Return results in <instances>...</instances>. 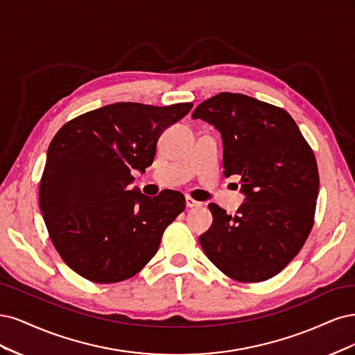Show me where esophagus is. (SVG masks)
Returning <instances> with one entry per match:
<instances>
[{"label": "esophagus", "mask_w": 355, "mask_h": 355, "mask_svg": "<svg viewBox=\"0 0 355 355\" xmlns=\"http://www.w3.org/2000/svg\"><path fill=\"white\" fill-rule=\"evenodd\" d=\"M200 205V202H198V200H194V199H191L190 196H186V207L187 208H193V207H199Z\"/></svg>", "instance_id": "34e87169"}]
</instances>
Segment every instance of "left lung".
<instances>
[{
  "label": "left lung",
  "mask_w": 355,
  "mask_h": 355,
  "mask_svg": "<svg viewBox=\"0 0 355 355\" xmlns=\"http://www.w3.org/2000/svg\"><path fill=\"white\" fill-rule=\"evenodd\" d=\"M220 131L224 175H240L234 216L211 203L203 252L228 277L262 282L279 274L310 234L318 196L314 153L288 112L254 97L221 93L194 109Z\"/></svg>",
  "instance_id": "1"
}]
</instances>
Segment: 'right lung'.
Here are the masks:
<instances>
[{"mask_svg":"<svg viewBox=\"0 0 355 355\" xmlns=\"http://www.w3.org/2000/svg\"><path fill=\"white\" fill-rule=\"evenodd\" d=\"M191 106L115 103L72 119L54 135L40 208L57 252L79 276L127 280L157 252L186 199L174 190L153 199L131 190V171L144 173L153 164L159 137Z\"/></svg>","mask_w":355,"mask_h":355,"instance_id":"add662e5","label":"right lung"}]
</instances>
